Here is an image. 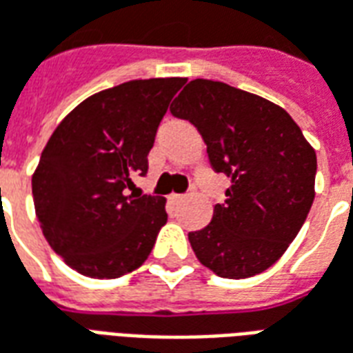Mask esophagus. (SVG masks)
<instances>
[{
  "instance_id": "esophagus-1",
  "label": "esophagus",
  "mask_w": 353,
  "mask_h": 353,
  "mask_svg": "<svg viewBox=\"0 0 353 353\" xmlns=\"http://www.w3.org/2000/svg\"><path fill=\"white\" fill-rule=\"evenodd\" d=\"M184 197L186 196H182V194H171V196H169V201H171V203H181Z\"/></svg>"
}]
</instances>
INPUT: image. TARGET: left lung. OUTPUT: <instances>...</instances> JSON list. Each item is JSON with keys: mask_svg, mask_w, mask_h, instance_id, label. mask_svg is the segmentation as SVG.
<instances>
[{"mask_svg": "<svg viewBox=\"0 0 353 353\" xmlns=\"http://www.w3.org/2000/svg\"><path fill=\"white\" fill-rule=\"evenodd\" d=\"M171 114L197 127L212 169L232 179L212 221L188 239L216 276L245 279L276 264L316 197V150L287 112L222 81L192 79Z\"/></svg>", "mask_w": 353, "mask_h": 353, "instance_id": "left-lung-1", "label": "left lung"}]
</instances>
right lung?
<instances>
[{
    "mask_svg": "<svg viewBox=\"0 0 353 353\" xmlns=\"http://www.w3.org/2000/svg\"><path fill=\"white\" fill-rule=\"evenodd\" d=\"M184 77L132 79L94 92L57 125L32 174L36 216L70 268L114 279L139 268L167 222L165 197L129 194Z\"/></svg>",
    "mask_w": 353,
    "mask_h": 353,
    "instance_id": "1",
    "label": "right lung"
}]
</instances>
